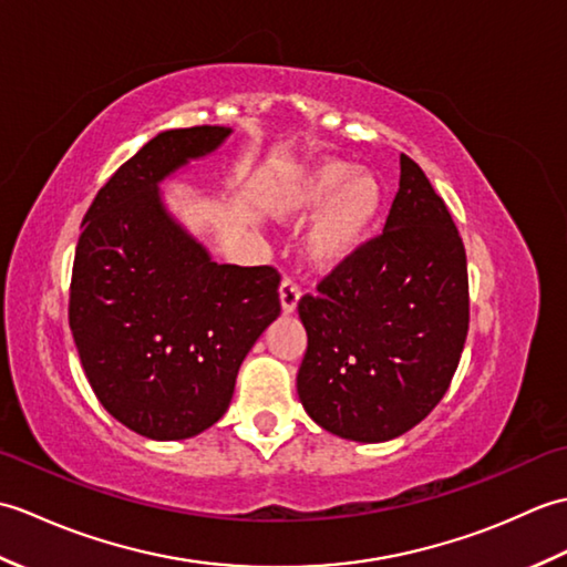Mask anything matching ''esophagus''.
I'll return each instance as SVG.
<instances>
[{
	"mask_svg": "<svg viewBox=\"0 0 567 567\" xmlns=\"http://www.w3.org/2000/svg\"><path fill=\"white\" fill-rule=\"evenodd\" d=\"M299 295H302V290H299V285L292 280V277H285L282 285H280V305H282L285 315H292V311L297 309Z\"/></svg>",
	"mask_w": 567,
	"mask_h": 567,
	"instance_id": "1",
	"label": "esophagus"
}]
</instances>
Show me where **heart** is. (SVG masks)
Segmentation results:
<instances>
[{
	"mask_svg": "<svg viewBox=\"0 0 567 567\" xmlns=\"http://www.w3.org/2000/svg\"><path fill=\"white\" fill-rule=\"evenodd\" d=\"M384 189L378 175L353 171L343 161L305 167L285 187L280 209L287 216H317L307 231V252L317 268H336L363 248L375 234Z\"/></svg>",
	"mask_w": 567,
	"mask_h": 567,
	"instance_id": "b5f03b06",
	"label": "heart"
}]
</instances>
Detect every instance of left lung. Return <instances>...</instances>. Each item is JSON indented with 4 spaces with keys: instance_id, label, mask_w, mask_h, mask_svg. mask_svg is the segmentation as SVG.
Segmentation results:
<instances>
[{
    "instance_id": "8db88e82",
    "label": "left lung",
    "mask_w": 567,
    "mask_h": 567,
    "mask_svg": "<svg viewBox=\"0 0 567 567\" xmlns=\"http://www.w3.org/2000/svg\"><path fill=\"white\" fill-rule=\"evenodd\" d=\"M384 231L299 299L307 353L297 392L336 436L380 443L431 414L455 375L467 323V258L445 202L402 153Z\"/></svg>"
}]
</instances>
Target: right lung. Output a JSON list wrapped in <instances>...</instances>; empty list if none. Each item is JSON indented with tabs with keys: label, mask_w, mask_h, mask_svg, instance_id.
<instances>
[{
	"label": "right lung",
	"mask_w": 567,
	"mask_h": 567,
	"mask_svg": "<svg viewBox=\"0 0 567 567\" xmlns=\"http://www.w3.org/2000/svg\"><path fill=\"white\" fill-rule=\"evenodd\" d=\"M231 128L163 131L106 179L82 219L70 331L94 394L155 441L224 416L244 358L280 315L272 265H219L161 204L158 183Z\"/></svg>",
	"instance_id": "add662e5"
}]
</instances>
